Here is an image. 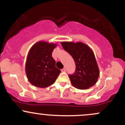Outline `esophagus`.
Listing matches in <instances>:
<instances>
[{"label":"esophagus","instance_id":"1","mask_svg":"<svg viewBox=\"0 0 125 125\" xmlns=\"http://www.w3.org/2000/svg\"><path fill=\"white\" fill-rule=\"evenodd\" d=\"M61 71L62 72H66V69L64 68H63L61 70Z\"/></svg>","mask_w":125,"mask_h":125}]
</instances>
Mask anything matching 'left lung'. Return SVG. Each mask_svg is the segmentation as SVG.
Here are the masks:
<instances>
[{
	"label": "left lung",
	"instance_id": "1",
	"mask_svg": "<svg viewBox=\"0 0 125 125\" xmlns=\"http://www.w3.org/2000/svg\"><path fill=\"white\" fill-rule=\"evenodd\" d=\"M62 47L72 56L76 71L69 74L73 86L79 89H87L97 82L99 70L95 56L89 46L82 42H62Z\"/></svg>",
	"mask_w": 125,
	"mask_h": 125
}]
</instances>
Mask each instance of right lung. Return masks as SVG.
Masks as SVG:
<instances>
[{"label":"right lung","instance_id":"add662e5","mask_svg":"<svg viewBox=\"0 0 125 125\" xmlns=\"http://www.w3.org/2000/svg\"><path fill=\"white\" fill-rule=\"evenodd\" d=\"M57 44L39 41L31 48L26 59L25 72L28 81L36 87L44 88L55 82L61 70L56 67L52 53Z\"/></svg>","mask_w":125,"mask_h":125}]
</instances>
